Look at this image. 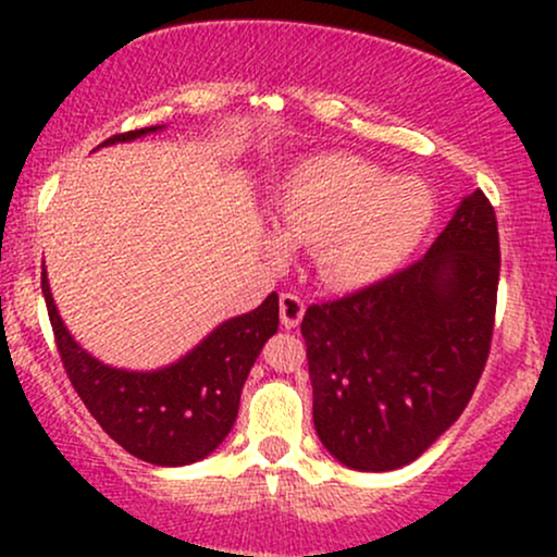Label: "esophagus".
<instances>
[{
    "label": "esophagus",
    "instance_id": "obj_1",
    "mask_svg": "<svg viewBox=\"0 0 557 557\" xmlns=\"http://www.w3.org/2000/svg\"><path fill=\"white\" fill-rule=\"evenodd\" d=\"M304 311L306 306L298 296H293V293H283L280 296V322H283L285 330L298 327L300 319H304Z\"/></svg>",
    "mask_w": 557,
    "mask_h": 557
}]
</instances>
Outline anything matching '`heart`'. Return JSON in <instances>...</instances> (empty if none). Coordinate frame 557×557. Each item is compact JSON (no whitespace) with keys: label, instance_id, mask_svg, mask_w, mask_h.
<instances>
[{"label":"heart","instance_id":"b5f03b06","mask_svg":"<svg viewBox=\"0 0 557 557\" xmlns=\"http://www.w3.org/2000/svg\"><path fill=\"white\" fill-rule=\"evenodd\" d=\"M272 222L290 246L325 240L319 270L327 283L363 287L411 257L432 222V198L367 159L324 154L293 172Z\"/></svg>","mask_w":557,"mask_h":557}]
</instances>
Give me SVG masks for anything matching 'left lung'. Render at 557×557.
Segmentation results:
<instances>
[{"mask_svg": "<svg viewBox=\"0 0 557 557\" xmlns=\"http://www.w3.org/2000/svg\"><path fill=\"white\" fill-rule=\"evenodd\" d=\"M497 280L495 209L474 190L417 264L306 309L314 426L332 458L400 469L461 417L487 363Z\"/></svg>", "mask_w": 557, "mask_h": 557, "instance_id": "1", "label": "left lung"}]
</instances>
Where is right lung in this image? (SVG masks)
<instances>
[{"mask_svg":"<svg viewBox=\"0 0 557 557\" xmlns=\"http://www.w3.org/2000/svg\"><path fill=\"white\" fill-rule=\"evenodd\" d=\"M162 127L120 133L101 146L127 144ZM41 293L75 393L114 443L154 466L196 463L222 445L238 417L248 372L280 324L277 293H270L248 314L225 319L175 363L133 372L99 361L70 335L44 267Z\"/></svg>","mask_w":557,"mask_h":557,"instance_id":"right-lung-1","label":"right lung"}]
</instances>
